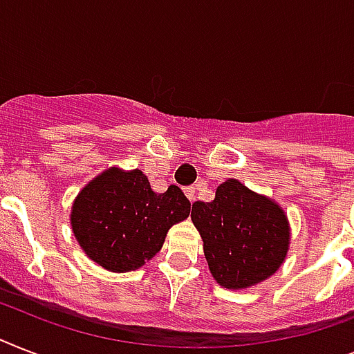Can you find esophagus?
<instances>
[{
  "label": "esophagus",
  "mask_w": 354,
  "mask_h": 354,
  "mask_svg": "<svg viewBox=\"0 0 354 354\" xmlns=\"http://www.w3.org/2000/svg\"><path fill=\"white\" fill-rule=\"evenodd\" d=\"M183 193H185V196H187V198L191 200V202H193L196 191H194V187H185V189H183Z\"/></svg>",
  "instance_id": "34e87169"
}]
</instances>
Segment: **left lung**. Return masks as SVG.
<instances>
[{"mask_svg":"<svg viewBox=\"0 0 354 354\" xmlns=\"http://www.w3.org/2000/svg\"><path fill=\"white\" fill-rule=\"evenodd\" d=\"M191 218L211 274L224 288L257 285L285 261L290 239L285 213L239 180L221 183L215 200L194 202Z\"/></svg>","mask_w":354,"mask_h":354,"instance_id":"obj_1","label":"left lung"}]
</instances>
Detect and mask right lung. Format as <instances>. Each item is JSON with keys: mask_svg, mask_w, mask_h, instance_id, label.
Returning <instances> with one entry per match:
<instances>
[{"mask_svg": "<svg viewBox=\"0 0 354 354\" xmlns=\"http://www.w3.org/2000/svg\"><path fill=\"white\" fill-rule=\"evenodd\" d=\"M191 202L178 185L154 193L143 172L110 169L77 196L71 226L86 255L112 272H130L160 252L169 227L185 221Z\"/></svg>", "mask_w": 354, "mask_h": 354, "instance_id": "right-lung-1", "label": "right lung"}]
</instances>
